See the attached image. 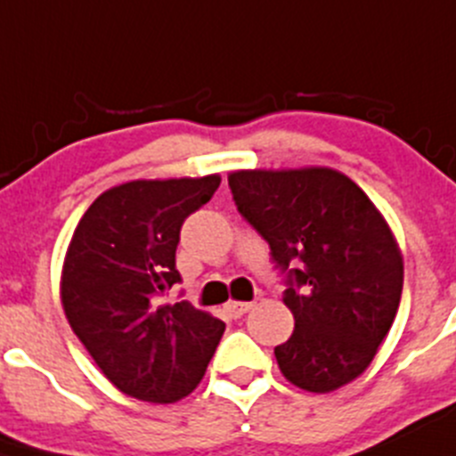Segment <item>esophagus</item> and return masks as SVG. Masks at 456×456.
Returning a JSON list of instances; mask_svg holds the SVG:
<instances>
[{
    "label": "esophagus",
    "instance_id": "34e87169",
    "mask_svg": "<svg viewBox=\"0 0 456 456\" xmlns=\"http://www.w3.org/2000/svg\"><path fill=\"white\" fill-rule=\"evenodd\" d=\"M253 301H229L227 305H224V310H227L229 316H233V319H238V316H242L244 313H248V310L253 308Z\"/></svg>",
    "mask_w": 456,
    "mask_h": 456
}]
</instances>
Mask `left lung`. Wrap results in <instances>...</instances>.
Returning a JSON list of instances; mask_svg holds the SVG:
<instances>
[{
    "label": "left lung",
    "instance_id": "obj_1",
    "mask_svg": "<svg viewBox=\"0 0 456 456\" xmlns=\"http://www.w3.org/2000/svg\"><path fill=\"white\" fill-rule=\"evenodd\" d=\"M229 188L284 275L295 332L275 358L286 380L313 393L356 380L389 334L404 284L385 216L332 167L236 170Z\"/></svg>",
    "mask_w": 456,
    "mask_h": 456
}]
</instances>
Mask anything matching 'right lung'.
Masks as SVG:
<instances>
[{
    "label": "right lung",
    "instance_id": "1",
    "mask_svg": "<svg viewBox=\"0 0 456 456\" xmlns=\"http://www.w3.org/2000/svg\"><path fill=\"white\" fill-rule=\"evenodd\" d=\"M220 176L128 181L98 196L67 247L61 299L95 365L126 395L170 404L196 389L224 323L190 301L167 304L181 275V224Z\"/></svg>",
    "mask_w": 456,
    "mask_h": 456
}]
</instances>
